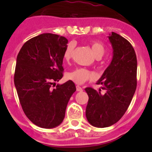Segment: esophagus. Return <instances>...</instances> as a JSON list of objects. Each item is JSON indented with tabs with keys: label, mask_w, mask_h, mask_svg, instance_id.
I'll list each match as a JSON object with an SVG mask.
<instances>
[{
	"label": "esophagus",
	"mask_w": 152,
	"mask_h": 152,
	"mask_svg": "<svg viewBox=\"0 0 152 152\" xmlns=\"http://www.w3.org/2000/svg\"><path fill=\"white\" fill-rule=\"evenodd\" d=\"M76 91H83V88L80 87V86H76Z\"/></svg>",
	"instance_id": "esophagus-1"
}]
</instances>
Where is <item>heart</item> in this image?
I'll return each mask as SVG.
<instances>
[{
    "mask_svg": "<svg viewBox=\"0 0 152 152\" xmlns=\"http://www.w3.org/2000/svg\"><path fill=\"white\" fill-rule=\"evenodd\" d=\"M91 48L92 50L93 54L98 59L101 58L106 52L105 46L99 42H94L91 45ZM74 51V44L69 43L66 46L64 52V59L65 61H69L72 57ZM66 78L69 80L78 84H82L88 80H91L95 79V74L91 71L85 69H76L73 71H71L66 74Z\"/></svg>",
    "mask_w": 152,
    "mask_h": 152,
    "instance_id": "1",
    "label": "heart"
}]
</instances>
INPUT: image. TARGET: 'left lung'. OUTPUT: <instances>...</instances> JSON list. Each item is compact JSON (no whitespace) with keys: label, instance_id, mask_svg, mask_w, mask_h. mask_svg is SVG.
<instances>
[{"label":"left lung","instance_id":"obj_1","mask_svg":"<svg viewBox=\"0 0 152 152\" xmlns=\"http://www.w3.org/2000/svg\"><path fill=\"white\" fill-rule=\"evenodd\" d=\"M113 48V58L97 84L103 86L101 94L91 88H85L88 99L86 118L98 128L109 127L122 118L137 88V60L129 42L112 32L108 36Z\"/></svg>","mask_w":152,"mask_h":152}]
</instances>
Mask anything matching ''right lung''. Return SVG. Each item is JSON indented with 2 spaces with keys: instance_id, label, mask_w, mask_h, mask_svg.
<instances>
[{
  "instance_id": "obj_1",
  "label": "right lung",
  "mask_w": 152,
  "mask_h": 152,
  "mask_svg": "<svg viewBox=\"0 0 152 152\" xmlns=\"http://www.w3.org/2000/svg\"><path fill=\"white\" fill-rule=\"evenodd\" d=\"M67 43L64 37L44 33L26 42L17 55L15 87L23 110L39 127L58 126L76 90L71 80L50 88L53 82H58L63 76L62 63Z\"/></svg>"
}]
</instances>
